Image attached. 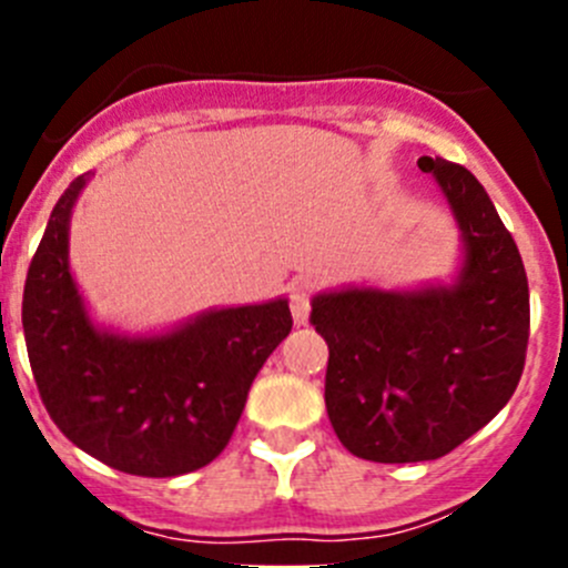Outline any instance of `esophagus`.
I'll return each mask as SVG.
<instances>
[{
    "label": "esophagus",
    "mask_w": 568,
    "mask_h": 568,
    "mask_svg": "<svg viewBox=\"0 0 568 568\" xmlns=\"http://www.w3.org/2000/svg\"><path fill=\"white\" fill-rule=\"evenodd\" d=\"M288 294H291V313H294V321L296 324H307V318H311V283H305V280H294Z\"/></svg>",
    "instance_id": "1"
}]
</instances>
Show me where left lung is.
Segmentation results:
<instances>
[{
    "instance_id": "obj_1",
    "label": "left lung",
    "mask_w": 568,
    "mask_h": 568,
    "mask_svg": "<svg viewBox=\"0 0 568 568\" xmlns=\"http://www.w3.org/2000/svg\"><path fill=\"white\" fill-rule=\"evenodd\" d=\"M462 231L454 283L409 291L341 288L313 296L329 346L324 400L348 454L432 462L508 404L525 368L530 291L517 242L467 168L423 156Z\"/></svg>"
}]
</instances>
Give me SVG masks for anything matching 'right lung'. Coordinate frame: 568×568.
<instances>
[{
    "label": "right lung",
    "instance_id": "1",
    "mask_svg": "<svg viewBox=\"0 0 568 568\" xmlns=\"http://www.w3.org/2000/svg\"><path fill=\"white\" fill-rule=\"evenodd\" d=\"M90 173L57 200L24 285L27 354L51 420L84 454L145 478L214 462L247 393L285 341L288 300L214 307L153 335H120L90 318L68 263V231Z\"/></svg>",
    "mask_w": 568,
    "mask_h": 568
}]
</instances>
